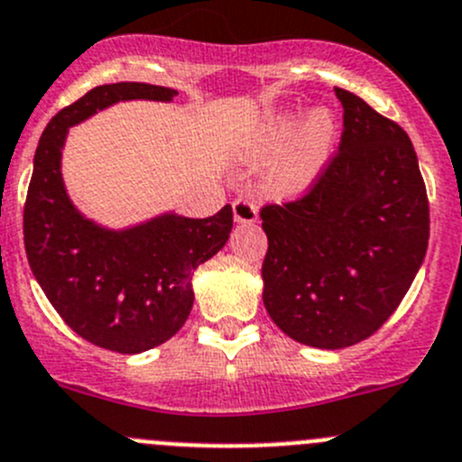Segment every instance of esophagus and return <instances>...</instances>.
Here are the masks:
<instances>
[{"mask_svg":"<svg viewBox=\"0 0 462 462\" xmlns=\"http://www.w3.org/2000/svg\"><path fill=\"white\" fill-rule=\"evenodd\" d=\"M232 212H235L236 223H254L257 221V205L253 200H248L245 196H239V199L232 203Z\"/></svg>","mask_w":462,"mask_h":462,"instance_id":"obj_1","label":"esophagus"}]
</instances>
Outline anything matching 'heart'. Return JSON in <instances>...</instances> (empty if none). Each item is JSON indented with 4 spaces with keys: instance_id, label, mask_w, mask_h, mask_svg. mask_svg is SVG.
<instances>
[{
    "instance_id": "heart-1",
    "label": "heart",
    "mask_w": 462,
    "mask_h": 462,
    "mask_svg": "<svg viewBox=\"0 0 462 462\" xmlns=\"http://www.w3.org/2000/svg\"><path fill=\"white\" fill-rule=\"evenodd\" d=\"M338 137L334 112L316 107L300 119V112L280 110L268 115L253 142V158L273 160L266 178L275 196L302 194L327 164Z\"/></svg>"
}]
</instances>
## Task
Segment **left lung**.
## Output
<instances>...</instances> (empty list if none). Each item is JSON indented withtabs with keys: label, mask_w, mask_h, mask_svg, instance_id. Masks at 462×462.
<instances>
[{
	"label": "left lung",
	"mask_w": 462,
	"mask_h": 462,
	"mask_svg": "<svg viewBox=\"0 0 462 462\" xmlns=\"http://www.w3.org/2000/svg\"><path fill=\"white\" fill-rule=\"evenodd\" d=\"M338 151L300 199L263 205V304L298 343L340 350L400 307L429 245V199L400 124L334 88Z\"/></svg>",
	"instance_id": "obj_1"
}]
</instances>
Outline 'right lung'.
<instances>
[{
  "mask_svg": "<svg viewBox=\"0 0 462 462\" xmlns=\"http://www.w3.org/2000/svg\"><path fill=\"white\" fill-rule=\"evenodd\" d=\"M176 89L149 83L98 85L47 124L24 203V248L58 316L89 343L140 355L171 338L194 304L191 275L226 245L232 208L208 218L176 214L128 230H106L76 212L60 176L69 126L117 101H171Z\"/></svg>",
  "mask_w": 462,
  "mask_h": 462,
  "instance_id": "right-lung-1",
  "label": "right lung"
}]
</instances>
